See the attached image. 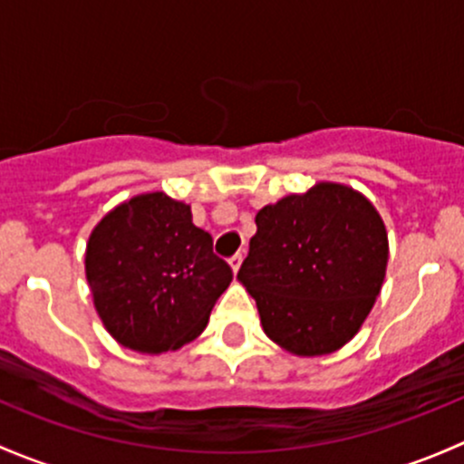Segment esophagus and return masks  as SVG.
<instances>
[{
	"mask_svg": "<svg viewBox=\"0 0 464 464\" xmlns=\"http://www.w3.org/2000/svg\"><path fill=\"white\" fill-rule=\"evenodd\" d=\"M241 264H243V252H237V255H234L232 259H230L232 270H234V272H238V267H241Z\"/></svg>",
	"mask_w": 464,
	"mask_h": 464,
	"instance_id": "obj_1",
	"label": "esophagus"
}]
</instances>
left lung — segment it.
Segmentation results:
<instances>
[{"mask_svg": "<svg viewBox=\"0 0 464 464\" xmlns=\"http://www.w3.org/2000/svg\"><path fill=\"white\" fill-rule=\"evenodd\" d=\"M256 234L237 279L272 342L299 357L351 342L373 308L389 261L386 227L371 200L317 183L256 214Z\"/></svg>", "mask_w": 464, "mask_h": 464, "instance_id": "left-lung-1", "label": "left lung"}]
</instances>
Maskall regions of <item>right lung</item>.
Returning <instances> with one entry per match:
<instances>
[{
  "mask_svg": "<svg viewBox=\"0 0 464 464\" xmlns=\"http://www.w3.org/2000/svg\"><path fill=\"white\" fill-rule=\"evenodd\" d=\"M84 267L109 335L150 355L197 339L232 281L189 205L162 192L113 208L91 232Z\"/></svg>",
  "mask_w": 464,
  "mask_h": 464,
  "instance_id": "obj_1",
  "label": "right lung"
}]
</instances>
